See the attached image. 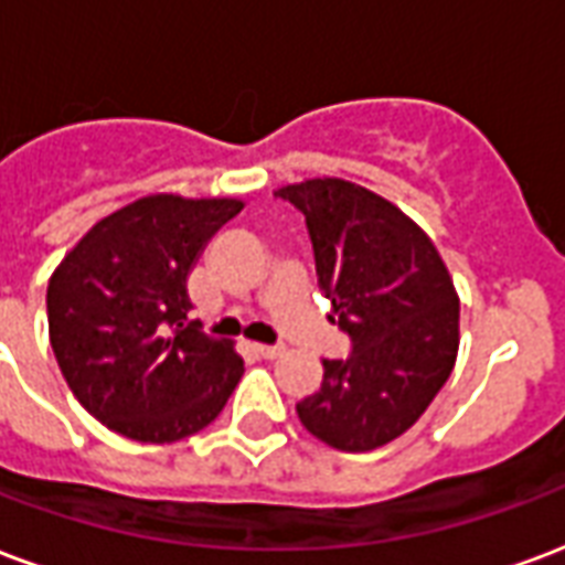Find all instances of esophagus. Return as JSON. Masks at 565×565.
<instances>
[{
  "mask_svg": "<svg viewBox=\"0 0 565 565\" xmlns=\"http://www.w3.org/2000/svg\"><path fill=\"white\" fill-rule=\"evenodd\" d=\"M254 353L263 359H278L284 353L281 344H254Z\"/></svg>",
  "mask_w": 565,
  "mask_h": 565,
  "instance_id": "1",
  "label": "esophagus"
}]
</instances>
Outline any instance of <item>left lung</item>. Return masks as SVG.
I'll return each mask as SVG.
<instances>
[{
	"mask_svg": "<svg viewBox=\"0 0 565 565\" xmlns=\"http://www.w3.org/2000/svg\"><path fill=\"white\" fill-rule=\"evenodd\" d=\"M305 215L317 287L350 356L323 359V383L299 422L341 452H371L411 428L458 356V294L434 242L398 206L344 179L284 185Z\"/></svg>",
	"mask_w": 565,
	"mask_h": 565,
	"instance_id": "8db88e82",
	"label": "left lung"
}]
</instances>
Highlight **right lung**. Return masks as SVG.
<instances>
[{"mask_svg": "<svg viewBox=\"0 0 565 565\" xmlns=\"http://www.w3.org/2000/svg\"><path fill=\"white\" fill-rule=\"evenodd\" d=\"M242 200L149 194L102 218L47 284L50 347L74 398L137 443L215 422L239 383L230 341L188 320V275Z\"/></svg>", "mask_w": 565, "mask_h": 565, "instance_id": "obj_1", "label": "right lung"}]
</instances>
